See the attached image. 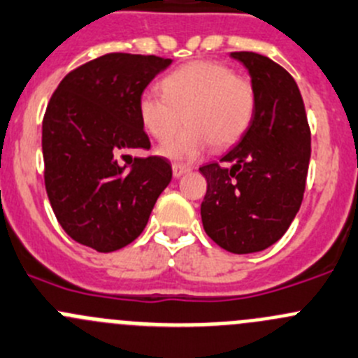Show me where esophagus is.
Listing matches in <instances>:
<instances>
[{"label":"esophagus","mask_w":358,"mask_h":358,"mask_svg":"<svg viewBox=\"0 0 358 358\" xmlns=\"http://www.w3.org/2000/svg\"><path fill=\"white\" fill-rule=\"evenodd\" d=\"M189 171H190V166L180 164V162H175V164H173V176H175V178H180V176L185 175V173Z\"/></svg>","instance_id":"34e87169"}]
</instances>
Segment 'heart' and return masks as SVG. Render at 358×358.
<instances>
[{
  "instance_id": "heart-1",
  "label": "heart",
  "mask_w": 358,
  "mask_h": 358,
  "mask_svg": "<svg viewBox=\"0 0 358 358\" xmlns=\"http://www.w3.org/2000/svg\"><path fill=\"white\" fill-rule=\"evenodd\" d=\"M162 96L145 91L138 113L145 129L157 141H168L183 124L189 127L161 148L175 161L190 159L213 145L227 148L246 133L255 113L252 80L236 75L218 61H196L164 76Z\"/></svg>"
}]
</instances>
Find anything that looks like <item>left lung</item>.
I'll use <instances>...</instances> for the list:
<instances>
[{
    "instance_id": "1",
    "label": "left lung",
    "mask_w": 358,
    "mask_h": 358,
    "mask_svg": "<svg viewBox=\"0 0 358 358\" xmlns=\"http://www.w3.org/2000/svg\"><path fill=\"white\" fill-rule=\"evenodd\" d=\"M252 76L255 113L241 141L199 171L208 182L201 203L206 234L232 253H253L278 241L303 203L311 133L296 80L257 52H232Z\"/></svg>"
}]
</instances>
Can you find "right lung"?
<instances>
[{
	"instance_id": "right-lung-1",
	"label": "right lung",
	"mask_w": 358,
	"mask_h": 358,
	"mask_svg": "<svg viewBox=\"0 0 358 358\" xmlns=\"http://www.w3.org/2000/svg\"><path fill=\"white\" fill-rule=\"evenodd\" d=\"M171 59L112 52L69 71L48 101L41 148L45 189L66 234L98 252H115L143 232L171 182L164 157L119 159L150 148L138 113L145 87Z\"/></svg>"
}]
</instances>
